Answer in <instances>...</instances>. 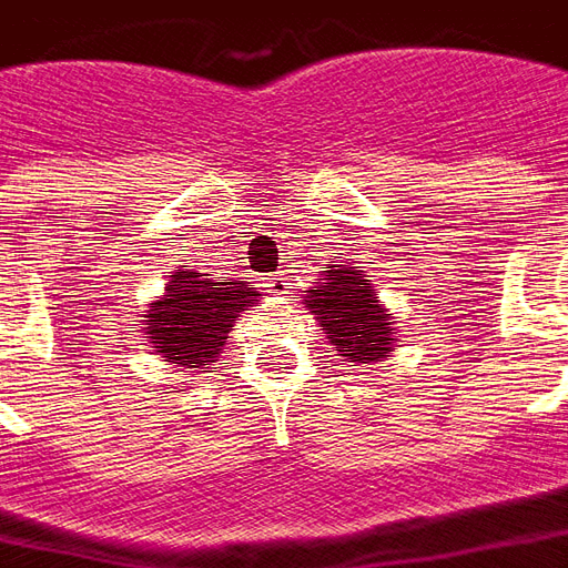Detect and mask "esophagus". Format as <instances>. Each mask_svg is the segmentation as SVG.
Listing matches in <instances>:
<instances>
[{"label": "esophagus", "instance_id": "esophagus-1", "mask_svg": "<svg viewBox=\"0 0 568 568\" xmlns=\"http://www.w3.org/2000/svg\"><path fill=\"white\" fill-rule=\"evenodd\" d=\"M266 287H268V293H290V287H293V284H290L287 272H275V275L268 278Z\"/></svg>", "mask_w": 568, "mask_h": 568}]
</instances>
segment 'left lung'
<instances>
[{"mask_svg":"<svg viewBox=\"0 0 568 568\" xmlns=\"http://www.w3.org/2000/svg\"><path fill=\"white\" fill-rule=\"evenodd\" d=\"M305 293V308L317 314V324L326 329L329 345L338 357L363 366L390 357L396 347L393 317L381 308V300L366 275L357 266H326L314 287Z\"/></svg>","mask_w":568,"mask_h":568,"instance_id":"obj_1","label":"left lung"}]
</instances>
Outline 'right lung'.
<instances>
[{
  "label": "right lung",
  "mask_w": 568,
  "mask_h": 568,
  "mask_svg": "<svg viewBox=\"0 0 568 568\" xmlns=\"http://www.w3.org/2000/svg\"><path fill=\"white\" fill-rule=\"evenodd\" d=\"M254 302H260V290L251 281H211L202 272L178 268L163 296L144 312V338H151L165 363L209 369L223 354L235 317Z\"/></svg>",
  "instance_id": "1"
}]
</instances>
